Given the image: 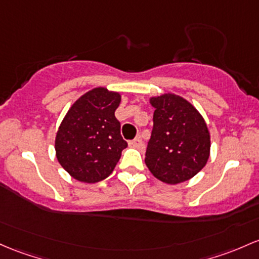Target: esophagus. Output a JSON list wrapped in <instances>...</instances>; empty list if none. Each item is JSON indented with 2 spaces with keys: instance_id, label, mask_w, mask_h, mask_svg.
I'll return each instance as SVG.
<instances>
[{
  "instance_id": "34e87169",
  "label": "esophagus",
  "mask_w": 259,
  "mask_h": 259,
  "mask_svg": "<svg viewBox=\"0 0 259 259\" xmlns=\"http://www.w3.org/2000/svg\"><path fill=\"white\" fill-rule=\"evenodd\" d=\"M129 145L132 147H136V149H141V147L144 146V143H143V140H141L140 138H135L134 140L130 141Z\"/></svg>"
}]
</instances>
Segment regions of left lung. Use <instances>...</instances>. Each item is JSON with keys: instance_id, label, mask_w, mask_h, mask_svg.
I'll return each mask as SVG.
<instances>
[{"instance_id": "obj_1", "label": "left lung", "mask_w": 259, "mask_h": 259, "mask_svg": "<svg viewBox=\"0 0 259 259\" xmlns=\"http://www.w3.org/2000/svg\"><path fill=\"white\" fill-rule=\"evenodd\" d=\"M150 102L155 113L145 163L164 183L190 180L209 158L210 135L203 116L188 101L172 93Z\"/></svg>"}]
</instances>
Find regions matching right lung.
<instances>
[{
  "instance_id": "add662e5",
  "label": "right lung",
  "mask_w": 259,
  "mask_h": 259,
  "mask_svg": "<svg viewBox=\"0 0 259 259\" xmlns=\"http://www.w3.org/2000/svg\"><path fill=\"white\" fill-rule=\"evenodd\" d=\"M120 95L93 88L79 97L60 125L55 139L58 161L75 180L103 181L118 163L127 143L120 135L115 109Z\"/></svg>"
}]
</instances>
